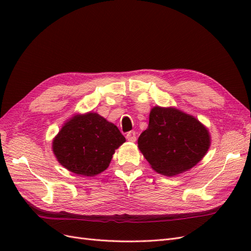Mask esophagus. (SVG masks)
Here are the masks:
<instances>
[{"instance_id":"34e87169","label":"esophagus","mask_w":251,"mask_h":251,"mask_svg":"<svg viewBox=\"0 0 251 251\" xmlns=\"http://www.w3.org/2000/svg\"><path fill=\"white\" fill-rule=\"evenodd\" d=\"M126 139L128 140V141H131V142H135L136 141V133L134 132V131H131V132H128L127 134H126Z\"/></svg>"}]
</instances>
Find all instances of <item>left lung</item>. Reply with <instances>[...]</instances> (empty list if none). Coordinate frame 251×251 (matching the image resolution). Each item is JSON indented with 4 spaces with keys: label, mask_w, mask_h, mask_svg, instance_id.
<instances>
[{
    "label": "left lung",
    "mask_w": 251,
    "mask_h": 251,
    "mask_svg": "<svg viewBox=\"0 0 251 251\" xmlns=\"http://www.w3.org/2000/svg\"><path fill=\"white\" fill-rule=\"evenodd\" d=\"M209 147L208 128L193 115L173 107L151 109L148 128L138 138V148L151 168L169 177L194 168Z\"/></svg>",
    "instance_id": "left-lung-1"
}]
</instances>
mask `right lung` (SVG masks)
I'll return each mask as SVG.
<instances>
[{"label":"right lung","mask_w":251,"mask_h":251,"mask_svg":"<svg viewBox=\"0 0 251 251\" xmlns=\"http://www.w3.org/2000/svg\"><path fill=\"white\" fill-rule=\"evenodd\" d=\"M125 136L118 127L95 112L75 114L53 138L52 151L65 169L92 177L109 168Z\"/></svg>","instance_id":"add662e5"}]
</instances>
